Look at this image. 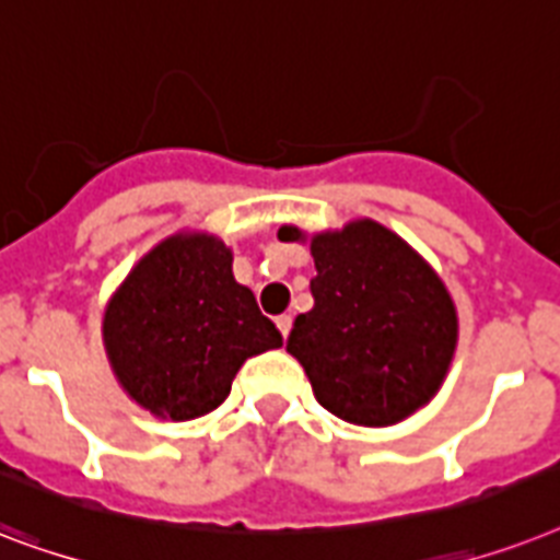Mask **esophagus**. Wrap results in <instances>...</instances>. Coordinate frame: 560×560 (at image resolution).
Here are the masks:
<instances>
[{
    "instance_id": "obj_1",
    "label": "esophagus",
    "mask_w": 560,
    "mask_h": 560,
    "mask_svg": "<svg viewBox=\"0 0 560 560\" xmlns=\"http://www.w3.org/2000/svg\"><path fill=\"white\" fill-rule=\"evenodd\" d=\"M275 324H277V329H280V335H283V338H289V332H292V315H280Z\"/></svg>"
}]
</instances>
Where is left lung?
<instances>
[{
    "mask_svg": "<svg viewBox=\"0 0 560 560\" xmlns=\"http://www.w3.org/2000/svg\"><path fill=\"white\" fill-rule=\"evenodd\" d=\"M283 243L303 231L283 225ZM315 306L294 317L285 350L315 399L343 422L384 428L436 396L457 350V308L440 275L373 219L312 236Z\"/></svg>",
    "mask_w": 560,
    "mask_h": 560,
    "instance_id": "obj_1",
    "label": "left lung"
}]
</instances>
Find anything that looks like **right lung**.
<instances>
[{"mask_svg":"<svg viewBox=\"0 0 560 560\" xmlns=\"http://www.w3.org/2000/svg\"><path fill=\"white\" fill-rule=\"evenodd\" d=\"M231 262L217 236H167L112 294L103 315L109 364L129 399L159 419L217 410L245 358L283 347Z\"/></svg>","mask_w":560,"mask_h":560,"instance_id":"1","label":"right lung"}]
</instances>
